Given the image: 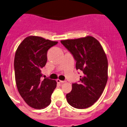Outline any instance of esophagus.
<instances>
[{"mask_svg":"<svg viewBox=\"0 0 127 127\" xmlns=\"http://www.w3.org/2000/svg\"><path fill=\"white\" fill-rule=\"evenodd\" d=\"M57 82L58 83H64L65 82V81H64V80H61L60 79H57Z\"/></svg>","mask_w":127,"mask_h":127,"instance_id":"34e87169","label":"esophagus"}]
</instances>
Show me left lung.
Returning a JSON list of instances; mask_svg holds the SVG:
<instances>
[{
  "label": "left lung",
  "mask_w": 127,
  "mask_h": 127,
  "mask_svg": "<svg viewBox=\"0 0 127 127\" xmlns=\"http://www.w3.org/2000/svg\"><path fill=\"white\" fill-rule=\"evenodd\" d=\"M61 42L73 55L76 69L82 72L79 82L73 83L71 91L66 94V100L76 108L91 107L101 96L107 82L105 53L99 42L92 36Z\"/></svg>",
  "instance_id": "1"
}]
</instances>
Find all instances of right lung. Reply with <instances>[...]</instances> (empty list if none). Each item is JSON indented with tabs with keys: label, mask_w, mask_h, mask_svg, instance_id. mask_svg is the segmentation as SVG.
<instances>
[{
	"label": "right lung",
	"mask_w": 127,
	"mask_h": 127,
	"mask_svg": "<svg viewBox=\"0 0 127 127\" xmlns=\"http://www.w3.org/2000/svg\"><path fill=\"white\" fill-rule=\"evenodd\" d=\"M58 43L29 36L16 50L14 67L17 90L26 103L34 108H45L51 102L57 82L48 77L42 80L41 69L47 63L48 50Z\"/></svg>",
	"instance_id": "1"
}]
</instances>
